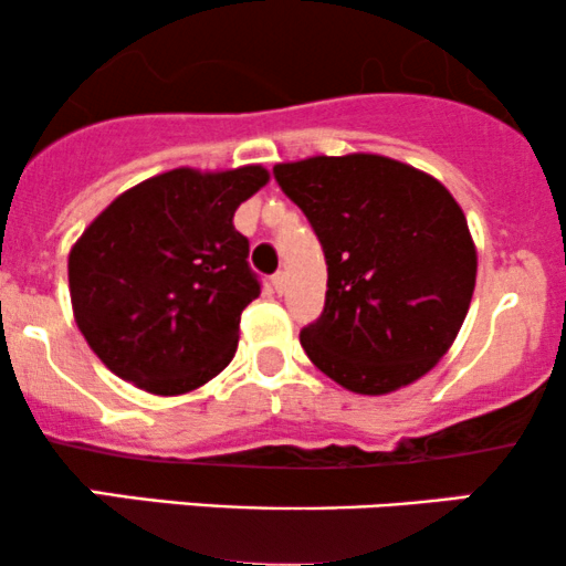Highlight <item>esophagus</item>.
Masks as SVG:
<instances>
[{
  "mask_svg": "<svg viewBox=\"0 0 566 566\" xmlns=\"http://www.w3.org/2000/svg\"><path fill=\"white\" fill-rule=\"evenodd\" d=\"M272 289H275L277 294H285V289H289V275H285L283 270L272 275Z\"/></svg>",
  "mask_w": 566,
  "mask_h": 566,
  "instance_id": "34e87169",
  "label": "esophagus"
}]
</instances>
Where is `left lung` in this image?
<instances>
[{"label":"left lung","instance_id":"obj_1","mask_svg":"<svg viewBox=\"0 0 566 566\" xmlns=\"http://www.w3.org/2000/svg\"><path fill=\"white\" fill-rule=\"evenodd\" d=\"M328 264L325 307L298 342L325 376L387 395L429 374L467 317L476 251L467 217L434 177L370 153L272 169Z\"/></svg>","mask_w":566,"mask_h":566}]
</instances>
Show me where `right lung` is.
<instances>
[{"mask_svg":"<svg viewBox=\"0 0 566 566\" xmlns=\"http://www.w3.org/2000/svg\"><path fill=\"white\" fill-rule=\"evenodd\" d=\"M262 166L171 169L122 192L69 256L76 325L124 381L185 395L228 368L241 312L262 294L235 209L268 182Z\"/></svg>","mask_w":566,"mask_h":566,"instance_id":"add662e5","label":"right lung"}]
</instances>
